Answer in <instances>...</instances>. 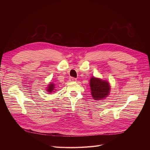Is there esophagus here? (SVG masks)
I'll use <instances>...</instances> for the list:
<instances>
[{"label": "esophagus", "instance_id": "1", "mask_svg": "<svg viewBox=\"0 0 150 150\" xmlns=\"http://www.w3.org/2000/svg\"><path fill=\"white\" fill-rule=\"evenodd\" d=\"M69 81H71V82H75L76 81V79L75 78H73V77H71L69 78Z\"/></svg>", "mask_w": 150, "mask_h": 150}]
</instances>
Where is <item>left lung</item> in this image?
<instances>
[{"label":"left lung","mask_w":150,"mask_h":150,"mask_svg":"<svg viewBox=\"0 0 150 150\" xmlns=\"http://www.w3.org/2000/svg\"><path fill=\"white\" fill-rule=\"evenodd\" d=\"M89 86L91 95L93 100H103L109 95L111 86L106 80L92 76L90 79Z\"/></svg>","instance_id":"8db88e82"}]
</instances>
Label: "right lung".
I'll return each instance as SVG.
<instances>
[{"label":"right lung","mask_w":150,"mask_h":150,"mask_svg":"<svg viewBox=\"0 0 150 150\" xmlns=\"http://www.w3.org/2000/svg\"><path fill=\"white\" fill-rule=\"evenodd\" d=\"M45 88L46 91H47V92L50 93L57 91L56 88H55V84L53 83H50V84H49L48 86H47V87H46Z\"/></svg>","instance_id":"right-lung-1"}]
</instances>
